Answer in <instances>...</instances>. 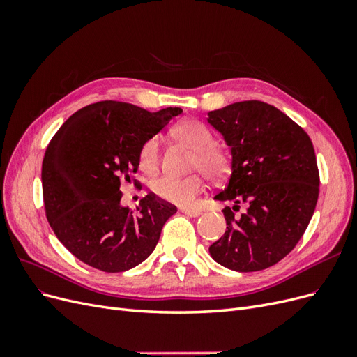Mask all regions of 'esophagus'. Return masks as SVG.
<instances>
[{"label": "esophagus", "mask_w": 357, "mask_h": 357, "mask_svg": "<svg viewBox=\"0 0 357 357\" xmlns=\"http://www.w3.org/2000/svg\"><path fill=\"white\" fill-rule=\"evenodd\" d=\"M181 213L190 215V218H198V215H201L199 210H193V208H181Z\"/></svg>", "instance_id": "34e87169"}]
</instances>
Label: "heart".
Masks as SVG:
<instances>
[{
  "label": "heart",
  "mask_w": 357,
  "mask_h": 357,
  "mask_svg": "<svg viewBox=\"0 0 357 357\" xmlns=\"http://www.w3.org/2000/svg\"><path fill=\"white\" fill-rule=\"evenodd\" d=\"M172 135L193 149V169H201L213 181L223 180L229 174L231 158L225 149L214 144V135L207 125L189 119L176 125ZM138 164L139 168L147 172L156 169L159 164V138L156 135L150 137L139 149ZM150 188L158 198L181 207H189L204 189V177L199 172L186 177L164 174L152 180Z\"/></svg>",
  "instance_id": "heart-1"
}]
</instances>
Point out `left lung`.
<instances>
[{
  "mask_svg": "<svg viewBox=\"0 0 357 357\" xmlns=\"http://www.w3.org/2000/svg\"><path fill=\"white\" fill-rule=\"evenodd\" d=\"M207 121L232 153L228 185L214 199L235 202L223 208L226 231L210 255L232 271H261L294 250L316 210L314 147L298 123L262 101L234 102ZM240 203L248 208L235 215Z\"/></svg>",
  "mask_w": 357,
  "mask_h": 357,
  "instance_id": "left-lung-1",
  "label": "left lung"
}]
</instances>
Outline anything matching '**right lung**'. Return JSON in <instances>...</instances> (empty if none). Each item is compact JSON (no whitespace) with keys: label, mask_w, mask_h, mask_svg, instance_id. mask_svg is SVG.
<instances>
[{"label":"right lung","mask_w":357,"mask_h":357,"mask_svg":"<svg viewBox=\"0 0 357 357\" xmlns=\"http://www.w3.org/2000/svg\"><path fill=\"white\" fill-rule=\"evenodd\" d=\"M180 113L100 101L70 116L50 139L41 168L46 218L83 264L122 273L155 250L176 205L150 192L134 213L121 205V183L138 171L142 146Z\"/></svg>","instance_id":"add662e5"}]
</instances>
